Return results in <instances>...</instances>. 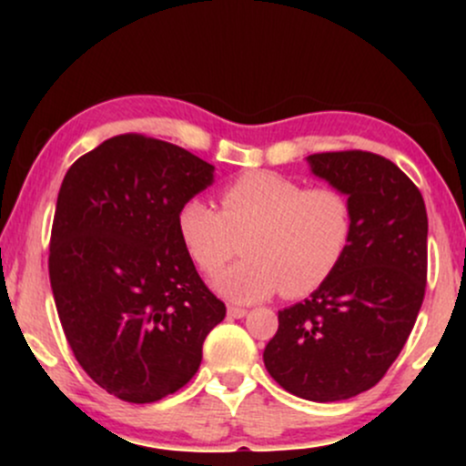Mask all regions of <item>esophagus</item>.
I'll return each instance as SVG.
<instances>
[{
    "instance_id": "esophagus-1",
    "label": "esophagus",
    "mask_w": 466,
    "mask_h": 466,
    "mask_svg": "<svg viewBox=\"0 0 466 466\" xmlns=\"http://www.w3.org/2000/svg\"><path fill=\"white\" fill-rule=\"evenodd\" d=\"M228 315H229V318H245V315H248V309H243V307H234V304H232V307H228Z\"/></svg>"
}]
</instances>
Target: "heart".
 Returning <instances> with one entry per match:
<instances>
[{"instance_id":"heart-1","label":"heart","mask_w":466,"mask_h":466,"mask_svg":"<svg viewBox=\"0 0 466 466\" xmlns=\"http://www.w3.org/2000/svg\"><path fill=\"white\" fill-rule=\"evenodd\" d=\"M221 210L190 197L179 206L177 237L228 300L258 302L282 291L302 298L319 289L344 260L352 238L350 203L335 188H304L269 170L238 175L218 192Z\"/></svg>"}]
</instances>
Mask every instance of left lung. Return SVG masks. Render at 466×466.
<instances>
[{
    "label": "left lung",
    "instance_id": "left-lung-1",
    "mask_svg": "<svg viewBox=\"0 0 466 466\" xmlns=\"http://www.w3.org/2000/svg\"><path fill=\"white\" fill-rule=\"evenodd\" d=\"M313 175L349 197L352 238L311 298L278 311L265 368L318 403L377 386L414 329L427 285V210L397 164L368 151L309 155Z\"/></svg>",
    "mask_w": 466,
    "mask_h": 466
}]
</instances>
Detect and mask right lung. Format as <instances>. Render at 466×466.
<instances>
[{
  "label": "right lung",
  "mask_w": 466,
  "mask_h": 466,
  "mask_svg": "<svg viewBox=\"0 0 466 466\" xmlns=\"http://www.w3.org/2000/svg\"><path fill=\"white\" fill-rule=\"evenodd\" d=\"M215 166L125 133L69 166L50 238L58 319L85 372L127 403H155L195 377L226 318L177 237L179 206Z\"/></svg>",
  "instance_id": "obj_1"
}]
</instances>
